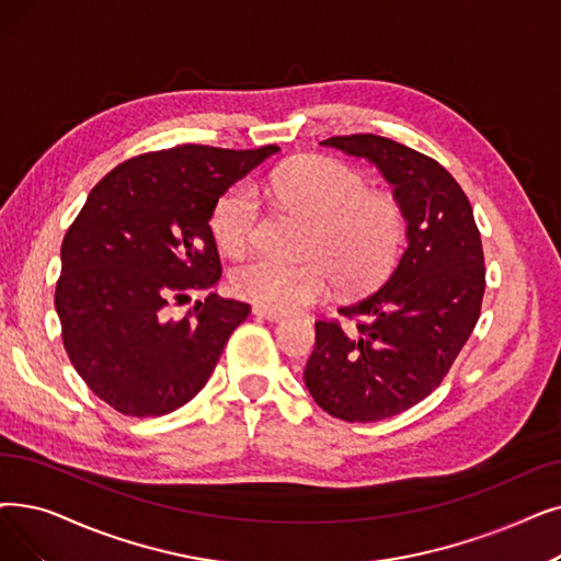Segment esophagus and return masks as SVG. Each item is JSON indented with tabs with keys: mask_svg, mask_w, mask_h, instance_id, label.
Here are the masks:
<instances>
[{
	"mask_svg": "<svg viewBox=\"0 0 561 561\" xmlns=\"http://www.w3.org/2000/svg\"><path fill=\"white\" fill-rule=\"evenodd\" d=\"M252 313L256 316V319H263V321H273V323H279L284 316L277 313V311H271V309H261V307H254Z\"/></svg>",
	"mask_w": 561,
	"mask_h": 561,
	"instance_id": "34e87169",
	"label": "esophagus"
}]
</instances>
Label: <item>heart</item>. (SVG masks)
I'll use <instances>...</instances> for the list:
<instances>
[{
	"label": "heart",
	"mask_w": 561,
	"mask_h": 561,
	"mask_svg": "<svg viewBox=\"0 0 561 561\" xmlns=\"http://www.w3.org/2000/svg\"><path fill=\"white\" fill-rule=\"evenodd\" d=\"M275 197L311 222L302 263L254 256L240 263L231 284L242 298L277 313L325 298L330 279L364 290L392 271L403 240V213L394 199L374 194L369 181L332 158H302L273 179ZM259 199L250 183L227 190L213 210V233L227 254L250 248L259 227Z\"/></svg>",
	"instance_id": "1"
}]
</instances>
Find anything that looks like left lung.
<instances>
[{"label": "left lung", "mask_w": 561, "mask_h": 561, "mask_svg": "<svg viewBox=\"0 0 561 561\" xmlns=\"http://www.w3.org/2000/svg\"><path fill=\"white\" fill-rule=\"evenodd\" d=\"M378 167L408 222V248L382 286L341 307L353 328L316 323L305 385L344 422H378L443 382L472 334L485 288L481 236L466 192L443 164L378 135L321 141Z\"/></svg>", "instance_id": "8db88e82"}]
</instances>
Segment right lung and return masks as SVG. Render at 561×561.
Listing matches in <instances>:
<instances>
[{
  "instance_id": "right-lung-1",
  "label": "right lung",
  "mask_w": 561,
  "mask_h": 561,
  "mask_svg": "<svg viewBox=\"0 0 561 561\" xmlns=\"http://www.w3.org/2000/svg\"><path fill=\"white\" fill-rule=\"evenodd\" d=\"M277 151L185 144L118 164L89 192L61 242L55 307L72 367L114 410L160 417L208 382L250 305L208 294L179 321L167 305L220 282L215 204Z\"/></svg>"
}]
</instances>
